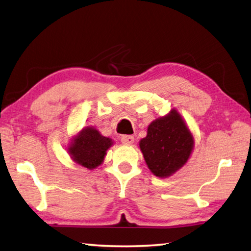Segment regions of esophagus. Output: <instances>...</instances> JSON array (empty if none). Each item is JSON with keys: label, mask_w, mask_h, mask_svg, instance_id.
Returning a JSON list of instances; mask_svg holds the SVG:
<instances>
[{"label": "esophagus", "mask_w": 251, "mask_h": 251, "mask_svg": "<svg viewBox=\"0 0 251 251\" xmlns=\"http://www.w3.org/2000/svg\"><path fill=\"white\" fill-rule=\"evenodd\" d=\"M121 141L122 143H124V145H131V143H134L135 138L132 136H122Z\"/></svg>", "instance_id": "obj_1"}]
</instances>
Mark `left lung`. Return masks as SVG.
Masks as SVG:
<instances>
[{"instance_id": "1", "label": "left lung", "mask_w": 251, "mask_h": 251, "mask_svg": "<svg viewBox=\"0 0 251 251\" xmlns=\"http://www.w3.org/2000/svg\"><path fill=\"white\" fill-rule=\"evenodd\" d=\"M139 146L149 169L156 177L166 178L188 162L194 140L182 117L172 110L149 125Z\"/></svg>"}]
</instances>
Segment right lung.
Here are the masks:
<instances>
[{
	"label": "right lung",
	"mask_w": 251,
	"mask_h": 251,
	"mask_svg": "<svg viewBox=\"0 0 251 251\" xmlns=\"http://www.w3.org/2000/svg\"><path fill=\"white\" fill-rule=\"evenodd\" d=\"M113 145L112 139L100 135V132L86 127L74 138L69 147V153L76 164L87 169H94L103 162L106 150Z\"/></svg>",
	"instance_id": "1"
}]
</instances>
